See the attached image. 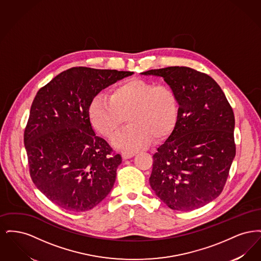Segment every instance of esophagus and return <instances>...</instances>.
<instances>
[{"instance_id": "obj_1", "label": "esophagus", "mask_w": 261, "mask_h": 261, "mask_svg": "<svg viewBox=\"0 0 261 261\" xmlns=\"http://www.w3.org/2000/svg\"><path fill=\"white\" fill-rule=\"evenodd\" d=\"M135 155V153L134 152H122V158L124 159V160H127V159H131V158H133Z\"/></svg>"}]
</instances>
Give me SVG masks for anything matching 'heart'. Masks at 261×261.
<instances>
[{"mask_svg": "<svg viewBox=\"0 0 261 261\" xmlns=\"http://www.w3.org/2000/svg\"><path fill=\"white\" fill-rule=\"evenodd\" d=\"M178 98L172 88L141 79L127 80L107 95L96 96L89 107V119L100 135L112 139L125 121L129 125L113 139V146L136 150L161 140L174 128L178 118Z\"/></svg>", "mask_w": 261, "mask_h": 261, "instance_id": "heart-1", "label": "heart"}]
</instances>
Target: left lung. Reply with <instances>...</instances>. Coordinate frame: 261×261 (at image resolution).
I'll list each match as a JSON object with an SVG mask.
<instances>
[{"mask_svg":"<svg viewBox=\"0 0 261 261\" xmlns=\"http://www.w3.org/2000/svg\"><path fill=\"white\" fill-rule=\"evenodd\" d=\"M178 98V118L153 154L149 185L173 211H189L216 199L236 155L235 116L220 86L210 75L186 66L151 69Z\"/></svg>","mask_w":261,"mask_h":261,"instance_id":"8db88e82","label":"left lung"}]
</instances>
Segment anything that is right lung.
Instances as JSON below:
<instances>
[{
	"label": "right lung",
	"instance_id": "add662e5",
	"mask_svg": "<svg viewBox=\"0 0 261 261\" xmlns=\"http://www.w3.org/2000/svg\"><path fill=\"white\" fill-rule=\"evenodd\" d=\"M133 73L72 67L38 91L24 130L29 172L63 210L90 211L110 194L122 158L95 134L88 111L102 89Z\"/></svg>",
	"mask_w": 261,
	"mask_h": 261
}]
</instances>
